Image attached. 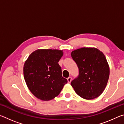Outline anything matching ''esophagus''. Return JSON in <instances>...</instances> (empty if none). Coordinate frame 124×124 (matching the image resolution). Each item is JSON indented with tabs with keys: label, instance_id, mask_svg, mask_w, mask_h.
<instances>
[{
	"label": "esophagus",
	"instance_id": "1",
	"mask_svg": "<svg viewBox=\"0 0 124 124\" xmlns=\"http://www.w3.org/2000/svg\"><path fill=\"white\" fill-rule=\"evenodd\" d=\"M72 77H69L68 78H67V80H68V83H70L71 81H72Z\"/></svg>",
	"mask_w": 124,
	"mask_h": 124
}]
</instances>
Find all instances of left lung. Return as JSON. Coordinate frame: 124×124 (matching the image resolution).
Masks as SVG:
<instances>
[{"instance_id": "1", "label": "left lung", "mask_w": 124, "mask_h": 124, "mask_svg": "<svg viewBox=\"0 0 124 124\" xmlns=\"http://www.w3.org/2000/svg\"><path fill=\"white\" fill-rule=\"evenodd\" d=\"M79 75L71 82L81 97L92 100L103 92L109 76V67L104 54L96 48L83 47L71 52Z\"/></svg>"}]
</instances>
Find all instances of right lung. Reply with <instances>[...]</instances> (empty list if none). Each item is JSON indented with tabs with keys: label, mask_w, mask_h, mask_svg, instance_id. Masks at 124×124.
Masks as SVG:
<instances>
[{
	"label": "right lung",
	"mask_w": 124,
	"mask_h": 124,
	"mask_svg": "<svg viewBox=\"0 0 124 124\" xmlns=\"http://www.w3.org/2000/svg\"><path fill=\"white\" fill-rule=\"evenodd\" d=\"M63 54L61 50H37L29 55L25 62V81L31 92L39 99H54L68 82L62 77L61 67L58 63Z\"/></svg>",
	"instance_id": "obj_1"
}]
</instances>
